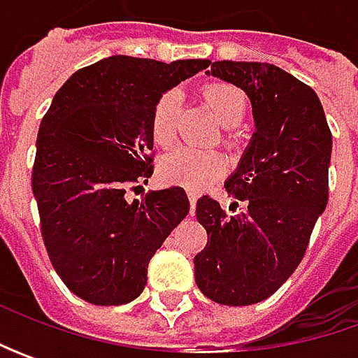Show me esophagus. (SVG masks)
Segmentation results:
<instances>
[{
	"label": "esophagus",
	"mask_w": 358,
	"mask_h": 358,
	"mask_svg": "<svg viewBox=\"0 0 358 358\" xmlns=\"http://www.w3.org/2000/svg\"><path fill=\"white\" fill-rule=\"evenodd\" d=\"M189 205H191V213H193V209L197 205V195L195 193H189Z\"/></svg>",
	"instance_id": "1"
}]
</instances>
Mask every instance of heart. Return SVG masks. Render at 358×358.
<instances>
[{
	"label": "heart",
	"instance_id": "heart-1",
	"mask_svg": "<svg viewBox=\"0 0 358 358\" xmlns=\"http://www.w3.org/2000/svg\"><path fill=\"white\" fill-rule=\"evenodd\" d=\"M201 95L209 109L225 127L239 125L247 111L245 93L231 83H209L201 90ZM177 113H179V91L169 90L159 95L151 111V135L153 141L167 147L177 137ZM161 177L169 183L181 185L189 191H201L215 183L225 169V157L217 151L197 147H177L161 159Z\"/></svg>",
	"mask_w": 358,
	"mask_h": 358
}]
</instances>
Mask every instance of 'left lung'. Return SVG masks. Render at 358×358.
Masks as SVG:
<instances>
[{
	"label": "left lung",
	"instance_id": "left-lung-1",
	"mask_svg": "<svg viewBox=\"0 0 358 358\" xmlns=\"http://www.w3.org/2000/svg\"><path fill=\"white\" fill-rule=\"evenodd\" d=\"M211 76L253 103V139L225 183L237 199L227 215L209 195L197 201L207 245L195 282L207 299L243 307L271 296L303 261L329 201L333 137L317 93L271 63L213 62ZM245 209L237 212L238 201Z\"/></svg>",
	"mask_w": 358,
	"mask_h": 358
}]
</instances>
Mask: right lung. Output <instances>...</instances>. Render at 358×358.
Segmentation results:
<instances>
[{
	"label": "right lung",
	"mask_w": 358,
	"mask_h": 358,
	"mask_svg": "<svg viewBox=\"0 0 358 358\" xmlns=\"http://www.w3.org/2000/svg\"><path fill=\"white\" fill-rule=\"evenodd\" d=\"M209 63L113 55L76 71L41 119L31 171L41 237L67 289L91 305L141 295L151 257L189 213L183 187L125 193L153 175L159 95Z\"/></svg>",
	"instance_id": "1"
}]
</instances>
